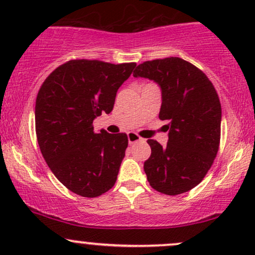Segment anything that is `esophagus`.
I'll return each mask as SVG.
<instances>
[{"label":"esophagus","mask_w":255,"mask_h":255,"mask_svg":"<svg viewBox=\"0 0 255 255\" xmlns=\"http://www.w3.org/2000/svg\"><path fill=\"white\" fill-rule=\"evenodd\" d=\"M127 136H128V142H129V144H135L137 141H142V137H140L136 133H133V131L128 133Z\"/></svg>","instance_id":"obj_1"}]
</instances>
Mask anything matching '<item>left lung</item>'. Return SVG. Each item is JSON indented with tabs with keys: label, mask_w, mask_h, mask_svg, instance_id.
<instances>
[{
	"label": "left lung",
	"mask_w": 255,
	"mask_h": 255,
	"mask_svg": "<svg viewBox=\"0 0 255 255\" xmlns=\"http://www.w3.org/2000/svg\"><path fill=\"white\" fill-rule=\"evenodd\" d=\"M133 77L153 80L160 87L159 119L168 121L166 146L147 140V181L166 195L191 191L203 181L218 152L222 109L215 87L200 69L180 57L146 61Z\"/></svg>",
	"instance_id": "1"
}]
</instances>
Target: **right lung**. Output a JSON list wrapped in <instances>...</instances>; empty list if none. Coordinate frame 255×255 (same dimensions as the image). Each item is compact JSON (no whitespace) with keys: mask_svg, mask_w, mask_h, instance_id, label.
Segmentation results:
<instances>
[{"mask_svg":"<svg viewBox=\"0 0 255 255\" xmlns=\"http://www.w3.org/2000/svg\"><path fill=\"white\" fill-rule=\"evenodd\" d=\"M135 63L73 60L45 79L36 99V133L52 174L75 194L96 198L108 192L128 146L125 133L93 130V121L110 114L116 93Z\"/></svg>","mask_w":255,"mask_h":255,"instance_id":"obj_1","label":"right lung"}]
</instances>
